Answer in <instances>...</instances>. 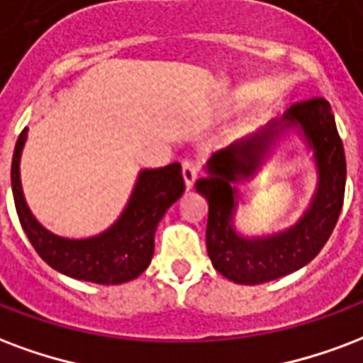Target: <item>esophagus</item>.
Instances as JSON below:
<instances>
[{
	"label": "esophagus",
	"mask_w": 363,
	"mask_h": 363,
	"mask_svg": "<svg viewBox=\"0 0 363 363\" xmlns=\"http://www.w3.org/2000/svg\"><path fill=\"white\" fill-rule=\"evenodd\" d=\"M182 179H184L186 189H192V184L198 179V165L192 160L182 161Z\"/></svg>",
	"instance_id": "obj_1"
}]
</instances>
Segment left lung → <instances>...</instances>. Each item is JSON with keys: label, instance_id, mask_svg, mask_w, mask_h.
I'll return each mask as SVG.
<instances>
[{"label": "left lung", "instance_id": "8db88e82", "mask_svg": "<svg viewBox=\"0 0 363 363\" xmlns=\"http://www.w3.org/2000/svg\"><path fill=\"white\" fill-rule=\"evenodd\" d=\"M291 130L314 152L318 184L311 206L289 230L242 235L234 225L238 184L261 170L272 147ZM345 186V147L329 101L313 98L294 104L281 119L216 152L206 163V177L196 181V192L209 206L206 244L211 264L223 277L238 284L267 283L304 267L321 252L339 221Z\"/></svg>", "mask_w": 363, "mask_h": 363}]
</instances>
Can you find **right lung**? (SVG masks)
Returning a JSON list of instances; mask_svg holds the SVG:
<instances>
[{
    "instance_id": "right-lung-1",
    "label": "right lung",
    "mask_w": 363,
    "mask_h": 363,
    "mask_svg": "<svg viewBox=\"0 0 363 363\" xmlns=\"http://www.w3.org/2000/svg\"><path fill=\"white\" fill-rule=\"evenodd\" d=\"M26 134L28 128H24L15 144L11 189L18 221L38 256L67 277L98 284L127 283L146 271L154 256V236L161 217L184 192L181 163L142 169L127 206L109 229L88 238H67L45 229L24 200L21 155Z\"/></svg>"
}]
</instances>
